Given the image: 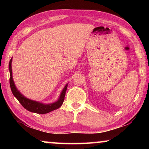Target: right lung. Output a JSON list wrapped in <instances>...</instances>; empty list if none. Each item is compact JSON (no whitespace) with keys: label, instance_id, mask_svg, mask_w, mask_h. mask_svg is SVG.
<instances>
[{"label":"right lung","instance_id":"right-lung-1","mask_svg":"<svg viewBox=\"0 0 149 149\" xmlns=\"http://www.w3.org/2000/svg\"><path fill=\"white\" fill-rule=\"evenodd\" d=\"M12 58L10 60L9 62V71H10V85L11 91L15 97L16 98L17 100L19 102L23 107L26 108V110L30 111L31 112H35L37 114H47L48 112H51L52 110H54L61 107L63 104V102L64 100V97L65 95V91H66L68 85L65 86L63 89L62 92L60 95L59 100L56 102L52 103L50 104H43L42 103H39L38 102L33 101V100H29L24 97L17 90L16 86H15L13 79H12Z\"/></svg>","mask_w":149,"mask_h":149}]
</instances>
